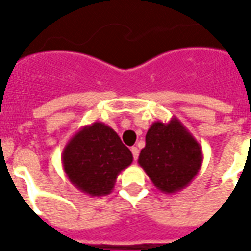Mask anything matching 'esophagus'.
<instances>
[{"label":"esophagus","mask_w":251,"mask_h":251,"mask_svg":"<svg viewBox=\"0 0 251 251\" xmlns=\"http://www.w3.org/2000/svg\"><path fill=\"white\" fill-rule=\"evenodd\" d=\"M130 151H132V154H133V159H134V160H137V159H138V152H140V151H138V149L136 148V146H133V148L130 149Z\"/></svg>","instance_id":"esophagus-1"}]
</instances>
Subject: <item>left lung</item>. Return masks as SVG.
Returning a JSON list of instances; mask_svg holds the SVG:
<instances>
[{"instance_id":"left-lung-1","label":"left lung","mask_w":251,"mask_h":251,"mask_svg":"<svg viewBox=\"0 0 251 251\" xmlns=\"http://www.w3.org/2000/svg\"><path fill=\"white\" fill-rule=\"evenodd\" d=\"M138 164L158 190L176 194L198 176L202 164L201 146L176 117L168 123L156 121L146 133Z\"/></svg>"}]
</instances>
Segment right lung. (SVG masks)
Wrapping results in <instances>:
<instances>
[{"mask_svg": "<svg viewBox=\"0 0 251 251\" xmlns=\"http://www.w3.org/2000/svg\"><path fill=\"white\" fill-rule=\"evenodd\" d=\"M132 161L129 149L117 132L102 122L80 128L61 154L68 179L90 196L109 195L119 173Z\"/></svg>", "mask_w": 251, "mask_h": 251, "instance_id": "1", "label": "right lung"}]
</instances>
